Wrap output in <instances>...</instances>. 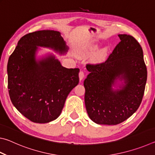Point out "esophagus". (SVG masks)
Masks as SVG:
<instances>
[{
	"label": "esophagus",
	"mask_w": 155,
	"mask_h": 155,
	"mask_svg": "<svg viewBox=\"0 0 155 155\" xmlns=\"http://www.w3.org/2000/svg\"><path fill=\"white\" fill-rule=\"evenodd\" d=\"M78 76H79L80 81L83 80V78H84V77H85V73H84L83 70H81V71L79 72V74H78Z\"/></svg>",
	"instance_id": "esophagus-1"
}]
</instances>
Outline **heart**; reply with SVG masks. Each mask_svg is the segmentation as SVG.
I'll return each instance as SVG.
<instances>
[{
    "instance_id": "obj_1",
    "label": "heart",
    "mask_w": 155,
    "mask_h": 155,
    "mask_svg": "<svg viewBox=\"0 0 155 155\" xmlns=\"http://www.w3.org/2000/svg\"><path fill=\"white\" fill-rule=\"evenodd\" d=\"M103 54H99V55H98V59H101L102 57H103Z\"/></svg>"
}]
</instances>
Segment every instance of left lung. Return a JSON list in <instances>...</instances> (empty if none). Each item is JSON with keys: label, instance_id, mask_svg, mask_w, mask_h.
I'll use <instances>...</instances> for the list:
<instances>
[{"label": "left lung", "instance_id": "8db88e82", "mask_svg": "<svg viewBox=\"0 0 155 155\" xmlns=\"http://www.w3.org/2000/svg\"><path fill=\"white\" fill-rule=\"evenodd\" d=\"M120 39L105 61L87 64L90 74L84 81L85 103L90 119L98 124L116 125L137 111L142 101L147 80L143 50L130 35ZM117 78L124 80L120 91L111 86Z\"/></svg>", "mask_w": 155, "mask_h": 155}]
</instances>
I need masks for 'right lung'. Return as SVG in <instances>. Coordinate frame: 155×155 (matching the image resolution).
<instances>
[{"instance_id": "add662e5", "label": "right lung", "mask_w": 155, "mask_h": 155, "mask_svg": "<svg viewBox=\"0 0 155 155\" xmlns=\"http://www.w3.org/2000/svg\"><path fill=\"white\" fill-rule=\"evenodd\" d=\"M67 51L59 31H38L18 41L7 64L12 104L31 122L47 123L61 114L69 93L79 82L78 68L63 67L53 56L37 62V46Z\"/></svg>"}]
</instances>
